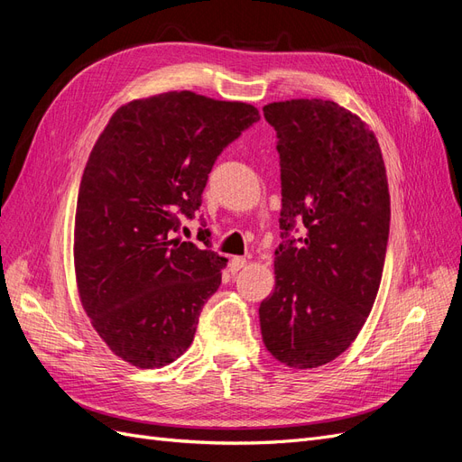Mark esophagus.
<instances>
[{
	"instance_id": "esophagus-1",
	"label": "esophagus",
	"mask_w": 462,
	"mask_h": 462,
	"mask_svg": "<svg viewBox=\"0 0 462 462\" xmlns=\"http://www.w3.org/2000/svg\"><path fill=\"white\" fill-rule=\"evenodd\" d=\"M246 265V258H243V256H235V258H231V262H229V268H231V272H239V270H243Z\"/></svg>"
}]
</instances>
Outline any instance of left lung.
Wrapping results in <instances>:
<instances>
[{
  "label": "left lung",
  "instance_id": "left-lung-1",
  "mask_svg": "<svg viewBox=\"0 0 462 462\" xmlns=\"http://www.w3.org/2000/svg\"><path fill=\"white\" fill-rule=\"evenodd\" d=\"M277 133L283 243L275 289L260 304L262 339L289 368H318L345 353L372 310L389 236L382 148L358 116L329 100L263 106ZM297 220L307 235L288 236Z\"/></svg>",
  "mask_w": 462,
  "mask_h": 462
}]
</instances>
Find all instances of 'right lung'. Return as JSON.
Returning a JSON list of instances; mask_svg holds the SVG:
<instances>
[{
	"label": "right lung",
	"instance_id": "right-lung-1",
	"mask_svg": "<svg viewBox=\"0 0 462 462\" xmlns=\"http://www.w3.org/2000/svg\"><path fill=\"white\" fill-rule=\"evenodd\" d=\"M258 119L250 104L173 90L121 106L97 136L77 199V289L129 365L162 368L190 346L227 260L170 233L200 209L221 150Z\"/></svg>",
	"mask_w": 462,
	"mask_h": 462
}]
</instances>
